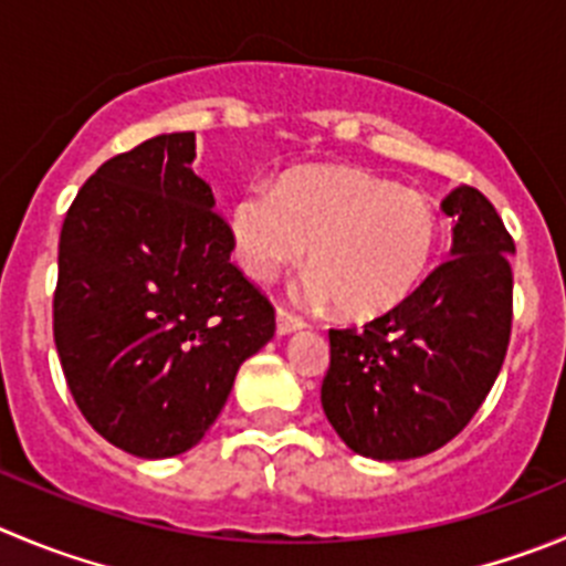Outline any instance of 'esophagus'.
I'll use <instances>...</instances> for the list:
<instances>
[{
    "mask_svg": "<svg viewBox=\"0 0 566 566\" xmlns=\"http://www.w3.org/2000/svg\"><path fill=\"white\" fill-rule=\"evenodd\" d=\"M304 318H298V315L287 313V310H279L276 313V332L279 335H290V332H298L304 329Z\"/></svg>",
    "mask_w": 566,
    "mask_h": 566,
    "instance_id": "1",
    "label": "esophagus"
}]
</instances>
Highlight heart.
<instances>
[{"mask_svg":"<svg viewBox=\"0 0 566 566\" xmlns=\"http://www.w3.org/2000/svg\"><path fill=\"white\" fill-rule=\"evenodd\" d=\"M240 265L271 279L310 248L307 295L346 318H377L421 284L441 223L424 195L366 170L293 172L276 192L251 189L231 211Z\"/></svg>","mask_w":566,"mask_h":566,"instance_id":"1","label":"heart"}]
</instances>
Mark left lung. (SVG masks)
I'll return each mask as SVG.
<instances>
[{
    "instance_id": "obj_1",
    "label": "left lung",
    "mask_w": 566,
    "mask_h": 566,
    "mask_svg": "<svg viewBox=\"0 0 566 566\" xmlns=\"http://www.w3.org/2000/svg\"><path fill=\"white\" fill-rule=\"evenodd\" d=\"M452 259L363 329H329L321 405L348 450L374 461L436 452L472 421L503 368L514 318V240L474 187L441 203Z\"/></svg>"
}]
</instances>
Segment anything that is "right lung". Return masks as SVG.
Returning a JSON list of instances; mask_svg holds the SVG:
<instances>
[{
    "label": "right lung",
    "instance_id": "obj_1",
    "mask_svg": "<svg viewBox=\"0 0 566 566\" xmlns=\"http://www.w3.org/2000/svg\"><path fill=\"white\" fill-rule=\"evenodd\" d=\"M192 158V130L108 158L57 242L63 377L88 424L136 458L192 450L276 332L268 295L231 262L234 231Z\"/></svg>",
    "mask_w": 566,
    "mask_h": 566
}]
</instances>
